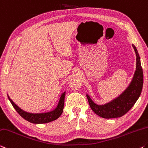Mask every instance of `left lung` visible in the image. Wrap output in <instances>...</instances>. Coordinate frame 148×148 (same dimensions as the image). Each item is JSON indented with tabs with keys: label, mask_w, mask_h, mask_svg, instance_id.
I'll return each mask as SVG.
<instances>
[{
	"label": "left lung",
	"mask_w": 148,
	"mask_h": 148,
	"mask_svg": "<svg viewBox=\"0 0 148 148\" xmlns=\"http://www.w3.org/2000/svg\"><path fill=\"white\" fill-rule=\"evenodd\" d=\"M132 47L136 56V69L128 88L117 98L104 105H97L86 94L90 107L100 117L105 119L122 117L132 108L141 94L144 81L143 70L138 50L134 45Z\"/></svg>",
	"instance_id": "1"
}]
</instances>
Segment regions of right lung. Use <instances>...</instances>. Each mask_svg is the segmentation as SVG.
<instances>
[{
	"instance_id": "1",
	"label": "right lung",
	"mask_w": 148,
	"mask_h": 148,
	"mask_svg": "<svg viewBox=\"0 0 148 148\" xmlns=\"http://www.w3.org/2000/svg\"><path fill=\"white\" fill-rule=\"evenodd\" d=\"M65 92L62 94L60 97V101L58 102L57 107L54 110L50 111L47 113H28L26 111L21 110L19 108L14 101L10 98L8 96L10 101L12 105L13 106L14 109L16 110L20 116H21L24 119H25L27 121L34 123V124H42V123H47L49 122L53 121L60 117L62 115L64 110V99H65Z\"/></svg>"
}]
</instances>
